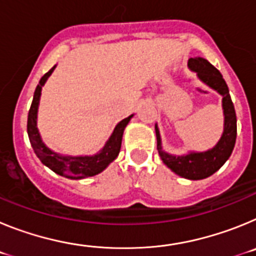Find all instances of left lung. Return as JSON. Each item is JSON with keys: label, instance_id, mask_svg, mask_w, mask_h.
I'll return each mask as SVG.
<instances>
[{"label": "left lung", "instance_id": "1", "mask_svg": "<svg viewBox=\"0 0 256 256\" xmlns=\"http://www.w3.org/2000/svg\"><path fill=\"white\" fill-rule=\"evenodd\" d=\"M190 69L196 72L198 78L206 83L212 90L218 91L223 96V112H224V130L218 144L205 152H191L184 156H173L162 150V141L158 126H155L156 138H158V151L164 164L170 168L176 174L187 180H204L216 173L224 164L234 151L237 136L236 112L227 83L216 68L202 58H191L188 60Z\"/></svg>", "mask_w": 256, "mask_h": 256}]
</instances>
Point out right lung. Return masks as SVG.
I'll use <instances>...</instances> for the list:
<instances>
[{
	"mask_svg": "<svg viewBox=\"0 0 256 256\" xmlns=\"http://www.w3.org/2000/svg\"><path fill=\"white\" fill-rule=\"evenodd\" d=\"M55 66H52L51 69L44 74L40 80V84L37 86L34 91V96H33V101H32L30 108L28 112V124H26V130H28L29 141H30L32 148L34 150L36 155L38 156V159L44 162L46 166H48L51 170L55 173L64 176L66 178H72V180H80V178H87L96 176L100 172L108 166L112 160L116 159L118 154L120 151L122 146V138H123V132L126 124L130 123L132 115L122 122L118 123L115 126L114 132H112V137L106 142L105 148L101 150L100 154H96L94 156H78V158H73V156H61L58 154L52 152L48 148L44 146L40 137V133L37 130V110L38 104H40V90L44 82L47 80L51 73L54 72Z\"/></svg>",
	"mask_w": 256,
	"mask_h": 256,
	"instance_id": "add662e5",
	"label": "right lung"
}]
</instances>
